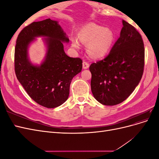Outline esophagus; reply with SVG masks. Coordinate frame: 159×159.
Here are the masks:
<instances>
[{
	"mask_svg": "<svg viewBox=\"0 0 159 159\" xmlns=\"http://www.w3.org/2000/svg\"><path fill=\"white\" fill-rule=\"evenodd\" d=\"M89 64L87 61H84L83 62V68L84 69H88L89 68Z\"/></svg>",
	"mask_w": 159,
	"mask_h": 159,
	"instance_id": "34e87169",
	"label": "esophagus"
}]
</instances>
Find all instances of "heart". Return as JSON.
Masks as SVG:
<instances>
[{
  "label": "heart",
  "mask_w": 159,
  "mask_h": 159,
  "mask_svg": "<svg viewBox=\"0 0 159 159\" xmlns=\"http://www.w3.org/2000/svg\"><path fill=\"white\" fill-rule=\"evenodd\" d=\"M78 39L87 45L86 50L93 58H102L111 49L115 41V34L108 28H104L94 24L84 27L78 34ZM72 47L78 49L80 44L76 40H72Z\"/></svg>",
  "instance_id": "1"
}]
</instances>
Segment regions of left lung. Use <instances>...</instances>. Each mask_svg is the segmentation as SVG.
<instances>
[{
	"instance_id": "1",
	"label": "left lung",
	"mask_w": 159,
	"mask_h": 159,
	"mask_svg": "<svg viewBox=\"0 0 159 159\" xmlns=\"http://www.w3.org/2000/svg\"><path fill=\"white\" fill-rule=\"evenodd\" d=\"M120 36L109 54L91 64V89L95 99L105 105L123 102L141 80L145 65L142 37L134 26L122 20Z\"/></svg>"
}]
</instances>
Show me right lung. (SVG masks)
<instances>
[{
	"label": "right lung",
	"instance_id": "add662e5",
	"mask_svg": "<svg viewBox=\"0 0 159 159\" xmlns=\"http://www.w3.org/2000/svg\"><path fill=\"white\" fill-rule=\"evenodd\" d=\"M46 37L45 60L34 65L27 56V48L36 37ZM69 38L57 21L46 19L34 22L19 34L14 52L16 78L27 93L37 103L54 108L68 99L71 80L82 69V60L70 57L64 50Z\"/></svg>",
	"mask_w": 159,
	"mask_h": 159
}]
</instances>
